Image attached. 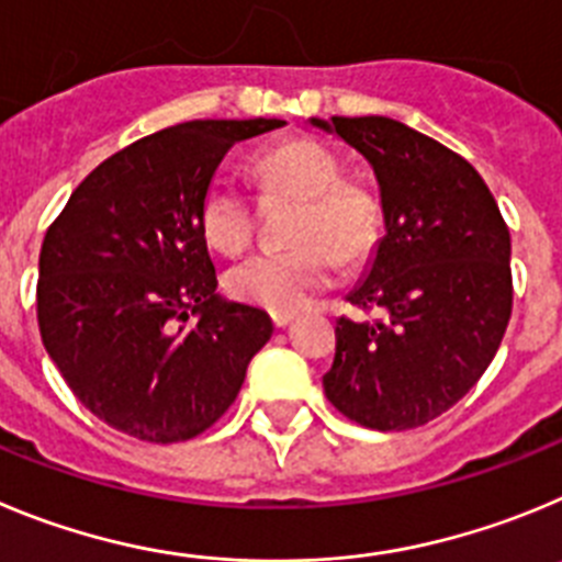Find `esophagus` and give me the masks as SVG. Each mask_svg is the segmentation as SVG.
Wrapping results in <instances>:
<instances>
[{
    "mask_svg": "<svg viewBox=\"0 0 562 562\" xmlns=\"http://www.w3.org/2000/svg\"><path fill=\"white\" fill-rule=\"evenodd\" d=\"M271 322H274V327H288L293 322V313L271 311Z\"/></svg>",
    "mask_w": 562,
    "mask_h": 562,
    "instance_id": "obj_1",
    "label": "esophagus"
}]
</instances>
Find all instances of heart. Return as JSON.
<instances>
[{
	"mask_svg": "<svg viewBox=\"0 0 562 562\" xmlns=\"http://www.w3.org/2000/svg\"><path fill=\"white\" fill-rule=\"evenodd\" d=\"M262 199H296L288 237L291 249L262 251L235 266L226 291L266 311H302L333 285L338 260H369L383 235V204L367 181L341 173V159L313 136H288L251 156ZM199 226L221 255H240L255 235V204L229 181H215L199 204Z\"/></svg>",
	"mask_w": 562,
	"mask_h": 562,
	"instance_id": "b5f03b06",
	"label": "heart"
}]
</instances>
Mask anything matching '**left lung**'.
<instances>
[{"label":"left lung","mask_w":562,"mask_h":562,"mask_svg":"<svg viewBox=\"0 0 562 562\" xmlns=\"http://www.w3.org/2000/svg\"><path fill=\"white\" fill-rule=\"evenodd\" d=\"M361 150L381 184L386 235L347 296L381 318H336L322 383L347 419L375 431L431 423L476 386L513 313L509 229L476 168L389 117L313 120Z\"/></svg>","instance_id":"obj_1"}]
</instances>
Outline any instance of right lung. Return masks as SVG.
Masks as SVG:
<instances>
[{
    "instance_id": "1",
    "label": "right lung",
    "mask_w": 562,
    "mask_h": 562,
    "mask_svg": "<svg viewBox=\"0 0 562 562\" xmlns=\"http://www.w3.org/2000/svg\"><path fill=\"white\" fill-rule=\"evenodd\" d=\"M282 120H193L143 136L86 176L38 255L49 358L94 417L154 445L229 412L271 318L221 302L199 204L226 150Z\"/></svg>"
}]
</instances>
